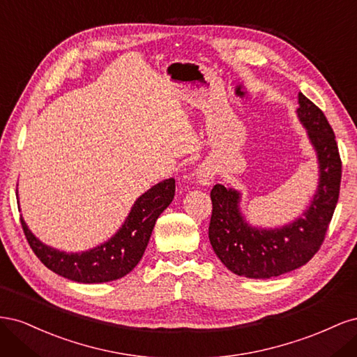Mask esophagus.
Listing matches in <instances>:
<instances>
[{
  "mask_svg": "<svg viewBox=\"0 0 357 357\" xmlns=\"http://www.w3.org/2000/svg\"><path fill=\"white\" fill-rule=\"evenodd\" d=\"M214 176H215V169L211 164H201L199 168L197 169V180L202 186L211 185L214 181Z\"/></svg>",
  "mask_w": 357,
  "mask_h": 357,
  "instance_id": "1",
  "label": "esophagus"
}]
</instances>
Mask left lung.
Returning <instances> with one entry per match:
<instances>
[{
  "label": "left lung",
  "instance_id": "obj_1",
  "mask_svg": "<svg viewBox=\"0 0 357 357\" xmlns=\"http://www.w3.org/2000/svg\"><path fill=\"white\" fill-rule=\"evenodd\" d=\"M298 117L307 128L319 160V186L302 218L283 228L257 229L240 211V192L223 185L211 189L208 238L222 264L236 275L271 278L305 265L325 241L337 207L341 185V158L326 116L299 93Z\"/></svg>",
  "mask_w": 357,
  "mask_h": 357
}]
</instances>
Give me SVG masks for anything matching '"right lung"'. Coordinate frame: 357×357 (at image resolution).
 Wrapping results in <instances>:
<instances>
[{
    "mask_svg": "<svg viewBox=\"0 0 357 357\" xmlns=\"http://www.w3.org/2000/svg\"><path fill=\"white\" fill-rule=\"evenodd\" d=\"M176 180L158 183L139 197L122 228L109 241L82 253H66L37 240L20 218L32 252L50 271L77 283H105L122 278L139 262L160 213L171 204Z\"/></svg>",
    "mask_w": 357,
    "mask_h": 357,
    "instance_id": "add662e5",
    "label": "right lung"
}]
</instances>
